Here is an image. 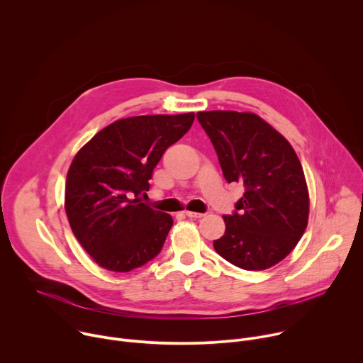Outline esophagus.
Instances as JSON below:
<instances>
[{"label": "esophagus", "instance_id": "1", "mask_svg": "<svg viewBox=\"0 0 363 363\" xmlns=\"http://www.w3.org/2000/svg\"><path fill=\"white\" fill-rule=\"evenodd\" d=\"M186 217H189V218H202L205 214H202V213H194V211H185L184 213Z\"/></svg>", "mask_w": 363, "mask_h": 363}]
</instances>
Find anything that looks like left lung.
<instances>
[{
    "mask_svg": "<svg viewBox=\"0 0 363 363\" xmlns=\"http://www.w3.org/2000/svg\"><path fill=\"white\" fill-rule=\"evenodd\" d=\"M227 182L244 186L235 211L224 216L216 251L242 270H266L297 245L308 220V191L287 139L250 112H198Z\"/></svg>",
    "mask_w": 363,
    "mask_h": 363,
    "instance_id": "left-lung-1",
    "label": "left lung"
}]
</instances>
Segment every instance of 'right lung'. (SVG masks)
<instances>
[{
    "label": "right lung",
    "mask_w": 363,
    "mask_h": 363,
    "mask_svg": "<svg viewBox=\"0 0 363 363\" xmlns=\"http://www.w3.org/2000/svg\"><path fill=\"white\" fill-rule=\"evenodd\" d=\"M195 115H146L113 122L74 157L65 208L73 234L103 269L126 273L157 257L174 224L140 201L164 152Z\"/></svg>",
    "instance_id": "right-lung-1"
}]
</instances>
